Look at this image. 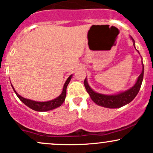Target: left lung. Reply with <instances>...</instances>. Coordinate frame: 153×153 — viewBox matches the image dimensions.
Here are the masks:
<instances>
[{
  "instance_id": "obj_1",
  "label": "left lung",
  "mask_w": 153,
  "mask_h": 153,
  "mask_svg": "<svg viewBox=\"0 0 153 153\" xmlns=\"http://www.w3.org/2000/svg\"><path fill=\"white\" fill-rule=\"evenodd\" d=\"M132 41L134 42V41L133 38L131 37ZM135 47V46H134ZM144 76V65L142 63V73L137 78V82H136L135 85H134L132 88L126 91L121 92L117 94L114 95H105L102 94H99L95 92L94 91L91 89V88L88 85V82H87L86 78L84 80V85L85 88L86 89L87 92L88 94L90 95L91 98L95 102L97 105L102 106L107 108H119L124 106V105H127V104L130 103L132 100H134L139 93V90H140L141 85H142V80H143Z\"/></svg>"
}]
</instances>
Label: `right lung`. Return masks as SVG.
<instances>
[{"instance_id":"1","label":"right lung","mask_w":153,"mask_h":153,"mask_svg":"<svg viewBox=\"0 0 153 153\" xmlns=\"http://www.w3.org/2000/svg\"><path fill=\"white\" fill-rule=\"evenodd\" d=\"M72 78V75L67 79L66 82H65V85H64L63 90L62 94L59 96L58 97H56L54 100H51V101L48 102H36L33 101V100H28V99H25L24 97H21L19 95V94L14 90V87L12 86L13 89H14V92L16 93V96L18 97V98L21 100L25 105H26L27 106L29 107L30 108L33 109V110H36V111H40V112H45V111H48V110H53V109L56 108V107L61 106L62 105V103L65 102V97H66V91H67V87H68V83H70V80Z\"/></svg>"}]
</instances>
